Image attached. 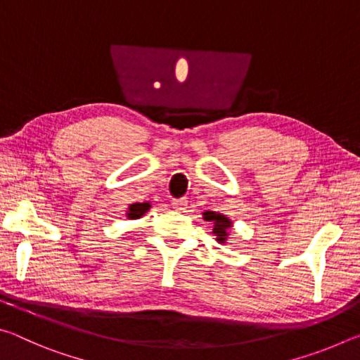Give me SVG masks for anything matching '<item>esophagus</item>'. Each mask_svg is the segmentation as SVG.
<instances>
[{"mask_svg":"<svg viewBox=\"0 0 360 360\" xmlns=\"http://www.w3.org/2000/svg\"><path fill=\"white\" fill-rule=\"evenodd\" d=\"M172 205H173V208L178 210V211L186 210L187 198H173V200H172Z\"/></svg>","mask_w":360,"mask_h":360,"instance_id":"esophagus-1","label":"esophagus"}]
</instances>
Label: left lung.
Instances as JSON below:
<instances>
[{
	"instance_id": "8db88e82",
	"label": "left lung",
	"mask_w": 360,
	"mask_h": 360,
	"mask_svg": "<svg viewBox=\"0 0 360 360\" xmlns=\"http://www.w3.org/2000/svg\"><path fill=\"white\" fill-rule=\"evenodd\" d=\"M205 219H206V221L214 222V229H212V233L217 236V241L224 243L231 222L224 214H216L214 211H206Z\"/></svg>"
}]
</instances>
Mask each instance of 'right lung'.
I'll use <instances>...</instances> for the list:
<instances>
[{
	"label": "right lung",
	"mask_w": 360,
	"mask_h": 360,
	"mask_svg": "<svg viewBox=\"0 0 360 360\" xmlns=\"http://www.w3.org/2000/svg\"><path fill=\"white\" fill-rule=\"evenodd\" d=\"M149 208H150L149 203H135V205L130 206L129 214H127V216H129L130 219H138V217H141Z\"/></svg>",
	"instance_id": "1"
}]
</instances>
